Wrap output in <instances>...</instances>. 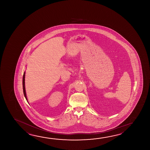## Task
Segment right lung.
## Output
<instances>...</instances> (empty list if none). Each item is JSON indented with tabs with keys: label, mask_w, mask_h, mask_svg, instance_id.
Listing matches in <instances>:
<instances>
[{
	"label": "right lung",
	"mask_w": 150,
	"mask_h": 150,
	"mask_svg": "<svg viewBox=\"0 0 150 150\" xmlns=\"http://www.w3.org/2000/svg\"><path fill=\"white\" fill-rule=\"evenodd\" d=\"M25 72H24V74L23 75V94L24 96L25 97V99L27 101V96H26V93H25Z\"/></svg>",
	"instance_id": "1"
}]
</instances>
